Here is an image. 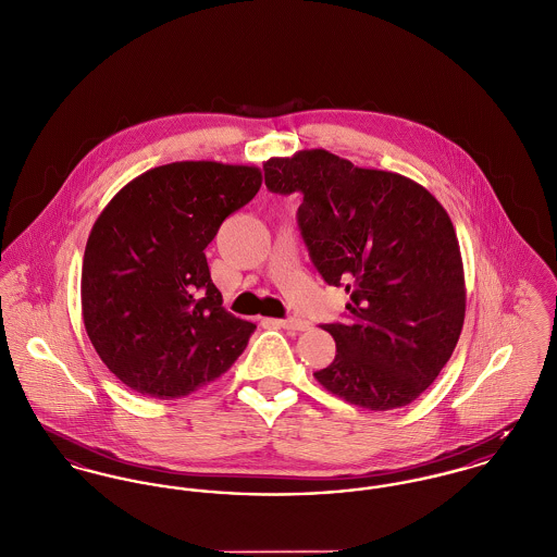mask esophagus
Instances as JSON below:
<instances>
[{"label":"esophagus","instance_id":"esophagus-1","mask_svg":"<svg viewBox=\"0 0 557 557\" xmlns=\"http://www.w3.org/2000/svg\"><path fill=\"white\" fill-rule=\"evenodd\" d=\"M268 325L274 327H283V330H292V332H306L310 325L301 319H268Z\"/></svg>","mask_w":557,"mask_h":557}]
</instances>
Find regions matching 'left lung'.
<instances>
[{"mask_svg": "<svg viewBox=\"0 0 557 557\" xmlns=\"http://www.w3.org/2000/svg\"><path fill=\"white\" fill-rule=\"evenodd\" d=\"M263 175L276 194H304L297 222L312 263L350 296L348 323L323 327L335 359L314 377L359 408L408 406L449 361L467 310L460 247L442 202L409 177L321 148L270 158Z\"/></svg>", "mask_w": 557, "mask_h": 557, "instance_id": "8db88e82", "label": "left lung"}]
</instances>
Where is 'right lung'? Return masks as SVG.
<instances>
[{
	"instance_id": "right-lung-1",
	"label": "right lung",
	"mask_w": 557,
	"mask_h": 557,
	"mask_svg": "<svg viewBox=\"0 0 557 557\" xmlns=\"http://www.w3.org/2000/svg\"><path fill=\"white\" fill-rule=\"evenodd\" d=\"M260 187L258 166L171 162L128 182L97 218L82 263V319L131 391L186 397L247 348L256 325L223 308L205 249Z\"/></svg>"
}]
</instances>
